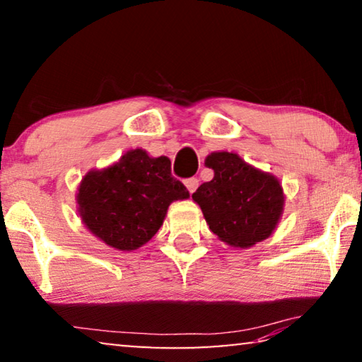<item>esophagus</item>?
Wrapping results in <instances>:
<instances>
[{"instance_id": "34e87169", "label": "esophagus", "mask_w": 362, "mask_h": 362, "mask_svg": "<svg viewBox=\"0 0 362 362\" xmlns=\"http://www.w3.org/2000/svg\"><path fill=\"white\" fill-rule=\"evenodd\" d=\"M185 187L188 188V192L193 193L198 188V179H195V177H190V179L185 180Z\"/></svg>"}]
</instances>
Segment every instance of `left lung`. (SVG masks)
<instances>
[{
  "label": "left lung",
  "mask_w": 362,
  "mask_h": 362,
  "mask_svg": "<svg viewBox=\"0 0 362 362\" xmlns=\"http://www.w3.org/2000/svg\"><path fill=\"white\" fill-rule=\"evenodd\" d=\"M205 164L215 170V177L198 187L192 198L210 230L236 247H249L271 236L284 208L276 177L247 165L233 152H213Z\"/></svg>",
  "instance_id": "obj_1"
}]
</instances>
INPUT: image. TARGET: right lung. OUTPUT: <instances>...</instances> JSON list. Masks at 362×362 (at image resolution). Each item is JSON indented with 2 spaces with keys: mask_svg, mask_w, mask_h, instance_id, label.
I'll return each instance as SVG.
<instances>
[{
  "mask_svg": "<svg viewBox=\"0 0 362 362\" xmlns=\"http://www.w3.org/2000/svg\"><path fill=\"white\" fill-rule=\"evenodd\" d=\"M187 197V187L172 177L167 157L154 159L134 149L108 169L86 174L77 202L81 221L96 238L119 251H132L159 231L170 203Z\"/></svg>",
  "mask_w": 362,
  "mask_h": 362,
  "instance_id": "right-lung-1",
  "label": "right lung"
}]
</instances>
